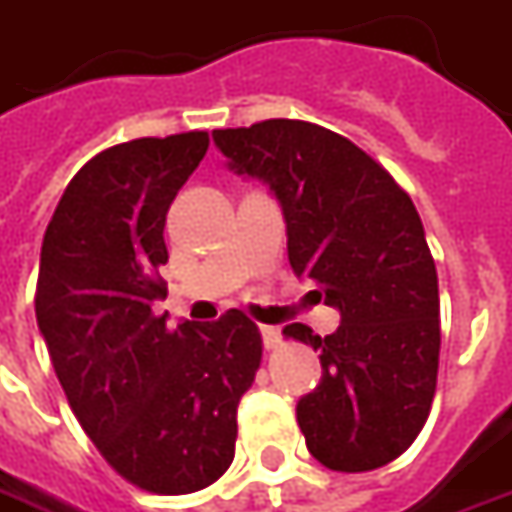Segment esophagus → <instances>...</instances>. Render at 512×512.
Masks as SVG:
<instances>
[{"instance_id": "obj_1", "label": "esophagus", "mask_w": 512, "mask_h": 512, "mask_svg": "<svg viewBox=\"0 0 512 512\" xmlns=\"http://www.w3.org/2000/svg\"><path fill=\"white\" fill-rule=\"evenodd\" d=\"M260 336H263V347L274 350L280 344V339H283V330L277 328V325H260Z\"/></svg>"}]
</instances>
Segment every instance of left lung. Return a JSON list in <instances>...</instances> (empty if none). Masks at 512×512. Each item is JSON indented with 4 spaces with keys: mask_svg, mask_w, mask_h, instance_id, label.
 <instances>
[{
    "mask_svg": "<svg viewBox=\"0 0 512 512\" xmlns=\"http://www.w3.org/2000/svg\"><path fill=\"white\" fill-rule=\"evenodd\" d=\"M227 168L280 204L288 263L336 308L342 325L314 336L322 378L297 403L308 451L330 471L387 465L429 417L440 361V294L412 198L350 139L302 120L212 131Z\"/></svg>",
    "mask_w": 512,
    "mask_h": 512,
    "instance_id": "left-lung-1",
    "label": "left lung"
}]
</instances>
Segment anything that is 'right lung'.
Returning a JSON list of instances; mask_svg holds the SVG:
<instances>
[{"mask_svg":"<svg viewBox=\"0 0 512 512\" xmlns=\"http://www.w3.org/2000/svg\"><path fill=\"white\" fill-rule=\"evenodd\" d=\"M204 131L142 137L89 159L41 243L36 319L83 431L131 485L179 496L235 457L238 403L263 344L241 311L168 330L165 215L207 154Z\"/></svg>","mask_w":512,"mask_h":512,"instance_id":"right-lung-1","label":"right lung"}]
</instances>
